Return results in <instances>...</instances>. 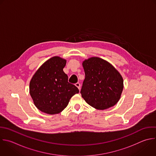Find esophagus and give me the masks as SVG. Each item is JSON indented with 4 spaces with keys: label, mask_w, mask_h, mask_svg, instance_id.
Instances as JSON below:
<instances>
[{
    "label": "esophagus",
    "mask_w": 156,
    "mask_h": 156,
    "mask_svg": "<svg viewBox=\"0 0 156 156\" xmlns=\"http://www.w3.org/2000/svg\"><path fill=\"white\" fill-rule=\"evenodd\" d=\"M75 86L79 89V90L80 89V87H81V85H80V83H76V84H75Z\"/></svg>",
    "instance_id": "1"
}]
</instances>
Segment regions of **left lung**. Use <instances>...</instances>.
<instances>
[{"instance_id": "left-lung-1", "label": "left lung", "mask_w": 156, "mask_h": 156, "mask_svg": "<svg viewBox=\"0 0 156 156\" xmlns=\"http://www.w3.org/2000/svg\"><path fill=\"white\" fill-rule=\"evenodd\" d=\"M85 73L81 89L87 103L97 110H105L115 105L123 90V78L108 62L92 57L83 62Z\"/></svg>"}]
</instances>
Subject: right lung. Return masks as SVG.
Wrapping results in <instances>:
<instances>
[{"label":"right lung","instance_id":"1","mask_svg":"<svg viewBox=\"0 0 156 156\" xmlns=\"http://www.w3.org/2000/svg\"><path fill=\"white\" fill-rule=\"evenodd\" d=\"M66 60L59 56L43 63L32 76L29 92L35 107L41 112L58 114L68 105L71 97L79 92L75 85L68 82L63 71Z\"/></svg>","mask_w":156,"mask_h":156}]
</instances>
